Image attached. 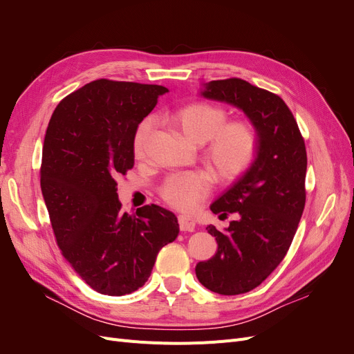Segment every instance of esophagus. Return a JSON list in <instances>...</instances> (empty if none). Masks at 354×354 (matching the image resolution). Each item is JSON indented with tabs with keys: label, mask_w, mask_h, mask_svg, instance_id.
Returning <instances> with one entry per match:
<instances>
[{
	"label": "esophagus",
	"mask_w": 354,
	"mask_h": 354,
	"mask_svg": "<svg viewBox=\"0 0 354 354\" xmlns=\"http://www.w3.org/2000/svg\"><path fill=\"white\" fill-rule=\"evenodd\" d=\"M178 226L181 232H194L196 223L194 218H190L187 216H178Z\"/></svg>",
	"instance_id": "esophagus-1"
}]
</instances>
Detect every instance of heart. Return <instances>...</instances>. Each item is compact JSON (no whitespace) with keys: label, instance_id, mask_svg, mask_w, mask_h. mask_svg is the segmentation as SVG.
I'll list each match as a JSON object with an SVG mask.
<instances>
[{"label":"heart","instance_id":"b5f03b06","mask_svg":"<svg viewBox=\"0 0 354 354\" xmlns=\"http://www.w3.org/2000/svg\"><path fill=\"white\" fill-rule=\"evenodd\" d=\"M178 131L192 145H205L202 158L221 183H233L251 168L259 153L260 137L248 120H227V111L218 104L195 102L169 116ZM153 130V118L138 124L133 138L136 156L146 151ZM214 186L208 173L192 171L169 176L160 186L162 199L178 211L192 212L199 208Z\"/></svg>","mask_w":354,"mask_h":354}]
</instances>
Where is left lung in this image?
<instances>
[{
	"label": "left lung",
	"mask_w": 354,
	"mask_h": 354,
	"mask_svg": "<svg viewBox=\"0 0 354 354\" xmlns=\"http://www.w3.org/2000/svg\"><path fill=\"white\" fill-rule=\"evenodd\" d=\"M201 94L242 109L260 137L251 168L211 205L220 218H238L224 232L207 227L218 248L195 269L209 291L245 294L281 264L291 246L306 205V145L292 112L274 93L229 78L208 82Z\"/></svg>",
	"instance_id": "8db88e82"
}]
</instances>
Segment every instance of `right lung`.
Masks as SVG:
<instances>
[{"instance_id":"add662e5","label":"right lung","mask_w":354,"mask_h":354,"mask_svg":"<svg viewBox=\"0 0 354 354\" xmlns=\"http://www.w3.org/2000/svg\"><path fill=\"white\" fill-rule=\"evenodd\" d=\"M165 93L162 85L95 80L66 95L47 127L41 190L56 242L104 295L143 286L160 248L180 232L171 211L152 203L130 216L116 194V178L134 167L137 127Z\"/></svg>"}]
</instances>
